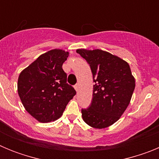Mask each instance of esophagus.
Returning a JSON list of instances; mask_svg holds the SVG:
<instances>
[{"mask_svg": "<svg viewBox=\"0 0 159 159\" xmlns=\"http://www.w3.org/2000/svg\"><path fill=\"white\" fill-rule=\"evenodd\" d=\"M74 88H75V91H76V92H78V91H79V84H75V86H74Z\"/></svg>", "mask_w": 159, "mask_h": 159, "instance_id": "1", "label": "esophagus"}]
</instances>
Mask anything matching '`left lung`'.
I'll return each instance as SVG.
<instances>
[{
	"mask_svg": "<svg viewBox=\"0 0 159 159\" xmlns=\"http://www.w3.org/2000/svg\"><path fill=\"white\" fill-rule=\"evenodd\" d=\"M93 75V94L90 106L82 108L84 121L102 129L116 123L130 103L135 81L126 61L99 49H78Z\"/></svg>",
	"mask_w": 159,
	"mask_h": 159,
	"instance_id": "8db88e82",
	"label": "left lung"
}]
</instances>
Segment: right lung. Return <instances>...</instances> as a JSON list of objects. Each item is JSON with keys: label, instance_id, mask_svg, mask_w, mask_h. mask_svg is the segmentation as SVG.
<instances>
[{"label": "right lung", "instance_id": "1", "mask_svg": "<svg viewBox=\"0 0 159 159\" xmlns=\"http://www.w3.org/2000/svg\"><path fill=\"white\" fill-rule=\"evenodd\" d=\"M68 54L61 49H53L40 56L20 74V99L25 110L40 123L59 119L76 94L67 83V74L62 68Z\"/></svg>", "mask_w": 159, "mask_h": 159}]
</instances>
